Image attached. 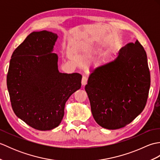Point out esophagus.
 <instances>
[{
  "label": "esophagus",
  "instance_id": "obj_1",
  "mask_svg": "<svg viewBox=\"0 0 160 160\" xmlns=\"http://www.w3.org/2000/svg\"><path fill=\"white\" fill-rule=\"evenodd\" d=\"M87 80H88V78L86 76H84L82 77V84L83 86L85 85V84L87 83Z\"/></svg>",
  "mask_w": 160,
  "mask_h": 160
}]
</instances>
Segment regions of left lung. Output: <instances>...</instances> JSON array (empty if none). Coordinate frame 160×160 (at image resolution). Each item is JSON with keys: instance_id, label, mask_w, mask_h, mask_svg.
<instances>
[{"instance_id": "1", "label": "left lung", "mask_w": 160, "mask_h": 160, "mask_svg": "<svg viewBox=\"0 0 160 160\" xmlns=\"http://www.w3.org/2000/svg\"><path fill=\"white\" fill-rule=\"evenodd\" d=\"M85 91L94 120L118 129L140 115L147 104L151 78L147 56L136 40L122 47L114 60L90 69Z\"/></svg>"}]
</instances>
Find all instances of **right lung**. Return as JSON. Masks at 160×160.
Listing matches in <instances>:
<instances>
[{
    "label": "right lung",
    "instance_id": "add662e5",
    "mask_svg": "<svg viewBox=\"0 0 160 160\" xmlns=\"http://www.w3.org/2000/svg\"><path fill=\"white\" fill-rule=\"evenodd\" d=\"M58 37L45 30L30 33L13 52L7 76L13 112L40 131L58 127L66 102L81 87L82 75L58 70Z\"/></svg>",
    "mask_w": 160,
    "mask_h": 160
}]
</instances>
